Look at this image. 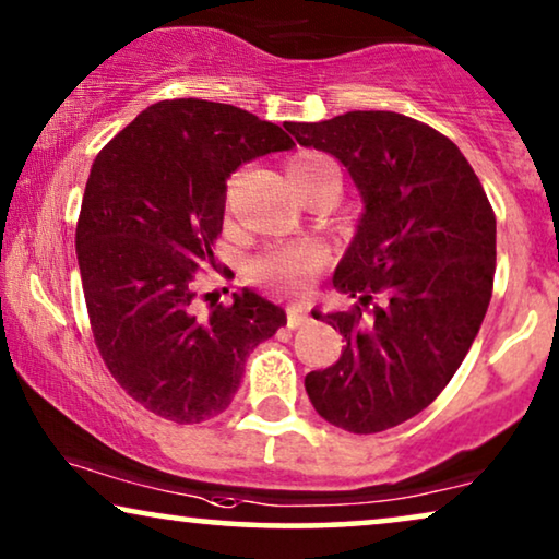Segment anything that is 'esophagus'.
Masks as SVG:
<instances>
[{
    "instance_id": "34e87169",
    "label": "esophagus",
    "mask_w": 559,
    "mask_h": 559,
    "mask_svg": "<svg viewBox=\"0 0 559 559\" xmlns=\"http://www.w3.org/2000/svg\"><path fill=\"white\" fill-rule=\"evenodd\" d=\"M308 323V312H305L300 305H293V308H287V328H300Z\"/></svg>"
}]
</instances>
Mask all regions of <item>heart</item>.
Segmentation results:
<instances>
[{"instance_id":"b5f03b06","label":"heart","mask_w":559,"mask_h":559,"mask_svg":"<svg viewBox=\"0 0 559 559\" xmlns=\"http://www.w3.org/2000/svg\"><path fill=\"white\" fill-rule=\"evenodd\" d=\"M289 178L295 186L310 182L320 175L335 173V165L320 152H300L289 159ZM328 262L325 249L316 241H287L264 249L262 254L249 262V277L262 285L277 289L282 295L308 293L310 282Z\"/></svg>"}]
</instances>
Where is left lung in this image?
<instances>
[{
  "label": "left lung",
  "mask_w": 559,
  "mask_h": 559,
  "mask_svg": "<svg viewBox=\"0 0 559 559\" xmlns=\"http://www.w3.org/2000/svg\"><path fill=\"white\" fill-rule=\"evenodd\" d=\"M285 129L338 159L364 201L333 274V287L358 305L312 310L346 346L333 366L305 377V392L341 430H389L430 407L476 341L493 289V209L463 152L404 114L348 111ZM369 301L372 318L364 319Z\"/></svg>",
  "instance_id": "obj_1"
}]
</instances>
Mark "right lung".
Here are the masks:
<instances>
[{
	"mask_svg": "<svg viewBox=\"0 0 559 559\" xmlns=\"http://www.w3.org/2000/svg\"><path fill=\"white\" fill-rule=\"evenodd\" d=\"M293 144L231 104L173 98L96 155L75 226L83 297L106 369L144 409L178 425L221 415L251 350L287 323L249 287L198 316L193 282L216 266L231 173Z\"/></svg>",
	"mask_w": 559,
	"mask_h": 559,
	"instance_id": "1",
	"label": "right lung"
}]
</instances>
